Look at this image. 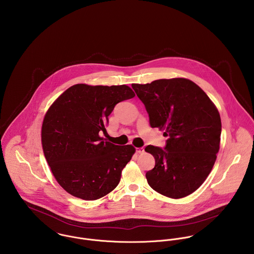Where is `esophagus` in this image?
Listing matches in <instances>:
<instances>
[{
  "mask_svg": "<svg viewBox=\"0 0 254 254\" xmlns=\"http://www.w3.org/2000/svg\"><path fill=\"white\" fill-rule=\"evenodd\" d=\"M136 151H137V153H143L145 151V148L144 147H137Z\"/></svg>",
  "mask_w": 254,
  "mask_h": 254,
  "instance_id": "1",
  "label": "esophagus"
}]
</instances>
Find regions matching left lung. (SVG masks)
<instances>
[{"label": "left lung", "instance_id": "1", "mask_svg": "<svg viewBox=\"0 0 254 254\" xmlns=\"http://www.w3.org/2000/svg\"><path fill=\"white\" fill-rule=\"evenodd\" d=\"M145 105L151 128L163 129L164 148L147 145L154 168L145 173L150 188L171 197L196 190L212 170L221 137V118L208 96L185 78L132 84Z\"/></svg>", "mask_w": 254, "mask_h": 254}]
</instances>
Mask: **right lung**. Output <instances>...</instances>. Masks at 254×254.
I'll return each mask as SVG.
<instances>
[{"mask_svg": "<svg viewBox=\"0 0 254 254\" xmlns=\"http://www.w3.org/2000/svg\"><path fill=\"white\" fill-rule=\"evenodd\" d=\"M134 97L126 85L76 84L47 111L41 134L44 154L56 180L73 196L95 200L119 184L135 147L105 142L101 134L107 133L114 107Z\"/></svg>", "mask_w": 254, "mask_h": 254, "instance_id": "1", "label": "right lung"}]
</instances>
